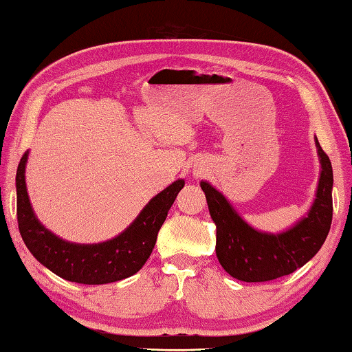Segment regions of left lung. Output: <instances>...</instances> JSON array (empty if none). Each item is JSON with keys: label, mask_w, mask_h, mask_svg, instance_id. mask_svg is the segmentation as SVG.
<instances>
[{"label": "left lung", "mask_w": 352, "mask_h": 352, "mask_svg": "<svg viewBox=\"0 0 352 352\" xmlns=\"http://www.w3.org/2000/svg\"><path fill=\"white\" fill-rule=\"evenodd\" d=\"M316 144L322 163L317 198L308 217L283 234H263L248 226L219 190L201 182L217 225V257L229 276L249 283L270 282L297 271L322 248L332 221V166L317 138Z\"/></svg>", "instance_id": "1"}]
</instances>
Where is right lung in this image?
Returning a JSON list of instances; mask_svg holds the SVG:
<instances>
[{"label":"right lung","instance_id":"1","mask_svg":"<svg viewBox=\"0 0 352 352\" xmlns=\"http://www.w3.org/2000/svg\"><path fill=\"white\" fill-rule=\"evenodd\" d=\"M28 152L16 169V219L21 237L34 257L61 278L82 285L118 282L142 270L155 246L160 228L168 217L184 182L178 180L155 195L137 220L113 240L100 245H74L40 225L32 210L24 182Z\"/></svg>","mask_w":352,"mask_h":352}]
</instances>
